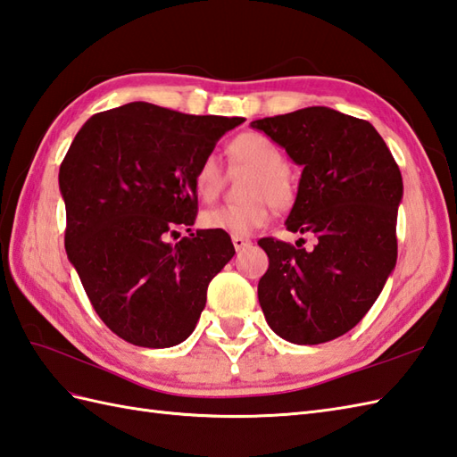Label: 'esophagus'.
Instances as JSON below:
<instances>
[{
    "label": "esophagus",
    "instance_id": "1",
    "mask_svg": "<svg viewBox=\"0 0 457 457\" xmlns=\"http://www.w3.org/2000/svg\"><path fill=\"white\" fill-rule=\"evenodd\" d=\"M231 243H233V247H236V251H241V249L251 245V241L245 237H231Z\"/></svg>",
    "mask_w": 457,
    "mask_h": 457
}]
</instances>
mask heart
Masks as SVG:
<instances>
[{"mask_svg": "<svg viewBox=\"0 0 457 457\" xmlns=\"http://www.w3.org/2000/svg\"><path fill=\"white\" fill-rule=\"evenodd\" d=\"M231 163L253 171L245 196L247 203L236 206H216L203 212L200 224L212 231L233 237H247L264 228L270 220V206L284 210L294 203V185L286 171V159L280 147L259 132H245L233 137L228 145ZM196 195L212 203L221 188V165L216 155H206L195 171Z\"/></svg>", "mask_w": 457, "mask_h": 457, "instance_id": "b5f03b06", "label": "heart"}]
</instances>
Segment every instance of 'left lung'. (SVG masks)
Listing matches in <instances>:
<instances>
[{"label": "left lung", "mask_w": 457, "mask_h": 457, "mask_svg": "<svg viewBox=\"0 0 457 457\" xmlns=\"http://www.w3.org/2000/svg\"><path fill=\"white\" fill-rule=\"evenodd\" d=\"M251 126L303 167L286 228L317 237L312 251L259 241L269 254L259 280L264 320L294 345L333 341L360 323L395 269L401 171L372 124L328 107Z\"/></svg>", "instance_id": "left-lung-1"}]
</instances>
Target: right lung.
Listing matches in <instances>:
<instances>
[{
    "label": "right lung",
    "mask_w": 457,
    "mask_h": 457,
    "mask_svg": "<svg viewBox=\"0 0 457 457\" xmlns=\"http://www.w3.org/2000/svg\"><path fill=\"white\" fill-rule=\"evenodd\" d=\"M239 116H195L150 103L93 114L60 165L66 253L95 312L145 348L190 337L210 280L236 249L228 233L196 229L195 171Z\"/></svg>",
    "instance_id": "add662e5"
}]
</instances>
